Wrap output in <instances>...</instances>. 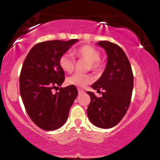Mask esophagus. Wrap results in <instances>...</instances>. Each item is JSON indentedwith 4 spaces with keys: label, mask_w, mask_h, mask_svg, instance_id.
<instances>
[{
    "label": "esophagus",
    "mask_w": 160,
    "mask_h": 160,
    "mask_svg": "<svg viewBox=\"0 0 160 160\" xmlns=\"http://www.w3.org/2000/svg\"><path fill=\"white\" fill-rule=\"evenodd\" d=\"M82 92H84V91H83V90H80V89H78V94H80L81 93H82Z\"/></svg>",
    "instance_id": "34e87169"
}]
</instances>
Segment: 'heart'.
Segmentation results:
<instances>
[{
    "label": "heart",
    "instance_id": "obj_1",
    "mask_svg": "<svg viewBox=\"0 0 160 160\" xmlns=\"http://www.w3.org/2000/svg\"><path fill=\"white\" fill-rule=\"evenodd\" d=\"M72 55L74 57L82 59L88 62V68L94 72H99L102 68L100 62V53L98 50L89 45H84L82 47L74 50ZM59 66L63 71L71 72L75 67V59L68 53H64L59 58ZM92 79L90 75L75 73L67 79V82L70 85L78 88H84L91 83Z\"/></svg>",
    "mask_w": 160,
    "mask_h": 160
}]
</instances>
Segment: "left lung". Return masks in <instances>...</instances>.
<instances>
[{
    "label": "left lung",
    "mask_w": 160,
    "mask_h": 160,
    "mask_svg": "<svg viewBox=\"0 0 160 160\" xmlns=\"http://www.w3.org/2000/svg\"><path fill=\"white\" fill-rule=\"evenodd\" d=\"M96 44L106 51L107 62L101 77L91 87L104 92L99 98L92 92H87L91 98L87 113L93 125L107 129L117 125L127 112L133 88V75L131 63L120 47L108 41Z\"/></svg>",
    "instance_id": "1"
}]
</instances>
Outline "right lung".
Instances as JSON below:
<instances>
[{"mask_svg":"<svg viewBox=\"0 0 160 160\" xmlns=\"http://www.w3.org/2000/svg\"><path fill=\"white\" fill-rule=\"evenodd\" d=\"M78 39L53 40L39 43L25 58L20 76V92L32 121L45 131H54L66 122L70 107L78 95L75 86L60 88L65 73L59 58Z\"/></svg>","mask_w":160,"mask_h":160,"instance_id":"right-lung-1","label":"right lung"}]
</instances>
